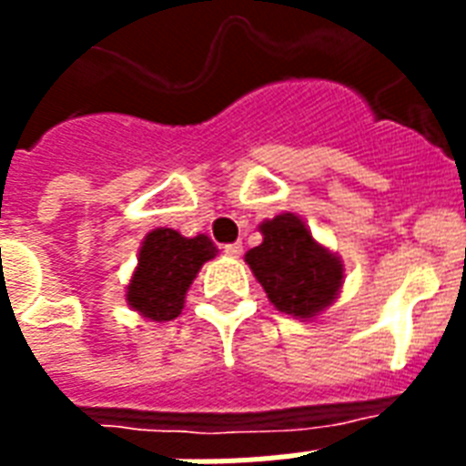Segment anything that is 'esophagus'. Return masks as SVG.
Instances as JSON below:
<instances>
[{
	"label": "esophagus",
	"mask_w": 466,
	"mask_h": 466,
	"mask_svg": "<svg viewBox=\"0 0 466 466\" xmlns=\"http://www.w3.org/2000/svg\"><path fill=\"white\" fill-rule=\"evenodd\" d=\"M225 254L227 256H232V258H237V256H241V251H244V248H241V244L239 241H237V244H225Z\"/></svg>",
	"instance_id": "34e87169"
}]
</instances>
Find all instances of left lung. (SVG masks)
I'll use <instances>...</instances> for the list:
<instances>
[{
    "mask_svg": "<svg viewBox=\"0 0 466 466\" xmlns=\"http://www.w3.org/2000/svg\"><path fill=\"white\" fill-rule=\"evenodd\" d=\"M263 241L247 254L248 268L276 309L311 319L331 305L343 285V263L314 241L298 215L283 212L266 219Z\"/></svg>",
    "mask_w": 466,
    "mask_h": 466,
    "instance_id": "left-lung-1",
    "label": "left lung"
}]
</instances>
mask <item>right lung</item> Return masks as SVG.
Listing matches in <instances>:
<instances>
[{
  "label": "right lung",
  "mask_w": 466,
  "mask_h": 466,
  "mask_svg": "<svg viewBox=\"0 0 466 466\" xmlns=\"http://www.w3.org/2000/svg\"><path fill=\"white\" fill-rule=\"evenodd\" d=\"M218 248L205 234L193 239L176 229H152L145 237L137 268L127 285V305L152 321H171L181 314L193 278Z\"/></svg>",
  "instance_id": "add662e5"
}]
</instances>
